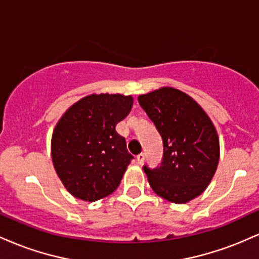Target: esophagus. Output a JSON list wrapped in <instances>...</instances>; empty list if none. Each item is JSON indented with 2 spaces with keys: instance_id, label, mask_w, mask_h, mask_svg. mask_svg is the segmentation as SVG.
<instances>
[{
  "instance_id": "34e87169",
  "label": "esophagus",
  "mask_w": 259,
  "mask_h": 259,
  "mask_svg": "<svg viewBox=\"0 0 259 259\" xmlns=\"http://www.w3.org/2000/svg\"><path fill=\"white\" fill-rule=\"evenodd\" d=\"M136 159H138V163L139 164H142L145 160V153H140L138 154V157H136Z\"/></svg>"
}]
</instances>
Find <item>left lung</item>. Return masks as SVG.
<instances>
[{"label":"left lung","mask_w":259,"mask_h":259,"mask_svg":"<svg viewBox=\"0 0 259 259\" xmlns=\"http://www.w3.org/2000/svg\"><path fill=\"white\" fill-rule=\"evenodd\" d=\"M138 100L163 140L159 167L144 165L151 187L173 203L194 200L218 167L219 139L212 120L192 97L174 88H160Z\"/></svg>","instance_id":"1"}]
</instances>
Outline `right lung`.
I'll use <instances>...</instances> for the list:
<instances>
[{"label":"right lung","instance_id":"1","mask_svg":"<svg viewBox=\"0 0 259 259\" xmlns=\"http://www.w3.org/2000/svg\"><path fill=\"white\" fill-rule=\"evenodd\" d=\"M133 97L92 94L65 111L52 134L53 167L74 197L94 202L111 195L134 157L115 126L129 114Z\"/></svg>","mask_w":259,"mask_h":259}]
</instances>
